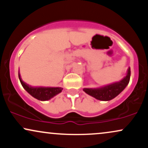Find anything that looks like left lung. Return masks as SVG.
Masks as SVG:
<instances>
[{"label": "left lung", "instance_id": "8db88e82", "mask_svg": "<svg viewBox=\"0 0 148 148\" xmlns=\"http://www.w3.org/2000/svg\"><path fill=\"white\" fill-rule=\"evenodd\" d=\"M130 76L131 70L130 67H129L127 71L126 76L120 81L99 88H84V91L89 95L100 101H109L114 99L127 87L130 82Z\"/></svg>", "mask_w": 148, "mask_h": 148}]
</instances>
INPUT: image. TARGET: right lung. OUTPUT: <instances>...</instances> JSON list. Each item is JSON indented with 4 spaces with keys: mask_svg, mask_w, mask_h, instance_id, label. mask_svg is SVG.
I'll list each match as a JSON object with an SVG mask.
<instances>
[{
    "mask_svg": "<svg viewBox=\"0 0 148 148\" xmlns=\"http://www.w3.org/2000/svg\"><path fill=\"white\" fill-rule=\"evenodd\" d=\"M18 79L23 88L35 99L40 101H47L62 92L63 88L60 87H45V86H32L25 83L18 72Z\"/></svg>",
    "mask_w": 148,
    "mask_h": 148,
    "instance_id": "obj_1",
    "label": "right lung"
}]
</instances>
